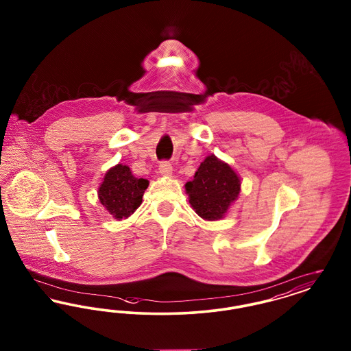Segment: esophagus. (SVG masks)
Wrapping results in <instances>:
<instances>
[{
    "instance_id": "obj_1",
    "label": "esophagus",
    "mask_w": 351,
    "mask_h": 351,
    "mask_svg": "<svg viewBox=\"0 0 351 351\" xmlns=\"http://www.w3.org/2000/svg\"><path fill=\"white\" fill-rule=\"evenodd\" d=\"M159 172L163 175V176H171L172 175V166L167 163V162H163L160 166H159Z\"/></svg>"
}]
</instances>
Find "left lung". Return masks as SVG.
<instances>
[{"instance_id": "1", "label": "left lung", "mask_w": 351, "mask_h": 351, "mask_svg": "<svg viewBox=\"0 0 351 351\" xmlns=\"http://www.w3.org/2000/svg\"><path fill=\"white\" fill-rule=\"evenodd\" d=\"M192 209L205 221H217L226 216L241 192V178L230 165L208 155L197 168L193 179L185 183Z\"/></svg>"}]
</instances>
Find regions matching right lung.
Here are the masks:
<instances>
[{
	"label": "right lung",
	"instance_id": "obj_1",
	"mask_svg": "<svg viewBox=\"0 0 351 351\" xmlns=\"http://www.w3.org/2000/svg\"><path fill=\"white\" fill-rule=\"evenodd\" d=\"M149 186L147 179L135 178L126 165L109 168L97 189L101 205L114 219H126L142 204L145 191Z\"/></svg>",
	"mask_w": 351,
	"mask_h": 351
}]
</instances>
